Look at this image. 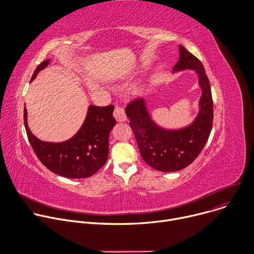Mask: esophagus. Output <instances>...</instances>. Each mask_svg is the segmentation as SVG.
Listing matches in <instances>:
<instances>
[{
	"mask_svg": "<svg viewBox=\"0 0 254 254\" xmlns=\"http://www.w3.org/2000/svg\"><path fill=\"white\" fill-rule=\"evenodd\" d=\"M114 117L116 118V120L118 122H125L127 120L126 112H125L124 108L120 105H116L115 111H114Z\"/></svg>",
	"mask_w": 254,
	"mask_h": 254,
	"instance_id": "34e87169",
	"label": "esophagus"
}]
</instances>
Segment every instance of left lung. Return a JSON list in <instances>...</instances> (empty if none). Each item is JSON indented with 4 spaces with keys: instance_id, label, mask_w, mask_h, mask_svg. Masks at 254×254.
I'll use <instances>...</instances> for the list:
<instances>
[{
    "instance_id": "8db88e82",
    "label": "left lung",
    "mask_w": 254,
    "mask_h": 254,
    "mask_svg": "<svg viewBox=\"0 0 254 254\" xmlns=\"http://www.w3.org/2000/svg\"><path fill=\"white\" fill-rule=\"evenodd\" d=\"M185 69L197 72L202 88L199 115L189 127L177 130L158 127L152 121L141 97L132 99L126 106V114L142 160L162 172L180 171L194 162L206 144L213 125L212 93L204 66L185 47L180 46V59L173 70Z\"/></svg>"
}]
</instances>
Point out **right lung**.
<instances>
[{
    "label": "right lung",
    "mask_w": 254,
    "mask_h": 254,
    "mask_svg": "<svg viewBox=\"0 0 254 254\" xmlns=\"http://www.w3.org/2000/svg\"><path fill=\"white\" fill-rule=\"evenodd\" d=\"M49 60L35 69L31 81L45 68ZM114 105H90L84 124L78 132L62 142L42 141L29 129L27 110L24 107V124L28 139L40 162L51 172L70 179L92 176L106 162L108 157V136L116 125Z\"/></svg>",
    "instance_id": "right-lung-1"
}]
</instances>
